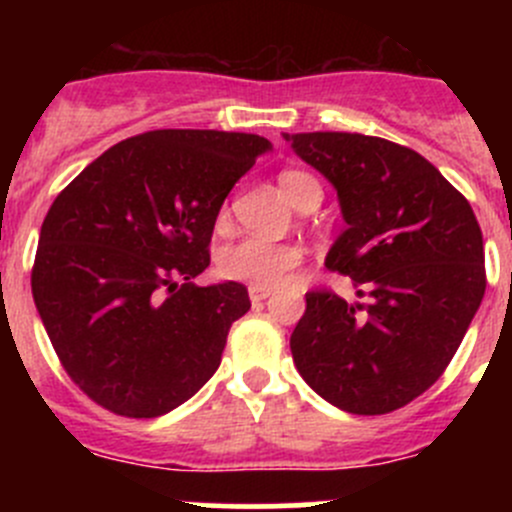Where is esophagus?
<instances>
[{
  "instance_id": "esophagus-1",
  "label": "esophagus",
  "mask_w": 512,
  "mask_h": 512,
  "mask_svg": "<svg viewBox=\"0 0 512 512\" xmlns=\"http://www.w3.org/2000/svg\"><path fill=\"white\" fill-rule=\"evenodd\" d=\"M272 294V289H265V287H250V299L252 304H260L262 299H267Z\"/></svg>"
}]
</instances>
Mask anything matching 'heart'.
<instances>
[{
    "label": "heart",
    "instance_id": "b5f03b06",
    "mask_svg": "<svg viewBox=\"0 0 512 512\" xmlns=\"http://www.w3.org/2000/svg\"><path fill=\"white\" fill-rule=\"evenodd\" d=\"M280 188L294 208H299L312 195L322 198L319 183L312 175L304 173V170H285V173H280ZM225 218L227 210L220 213V223ZM299 262H302V247L299 245H292V242H270L262 240V237H242V240L225 245L220 250L218 272L225 280L272 289L280 285V282H285V277Z\"/></svg>",
    "mask_w": 512,
    "mask_h": 512
}]
</instances>
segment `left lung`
<instances>
[{
    "mask_svg": "<svg viewBox=\"0 0 512 512\" xmlns=\"http://www.w3.org/2000/svg\"><path fill=\"white\" fill-rule=\"evenodd\" d=\"M294 153L337 188L347 230L324 265L366 302L307 292L289 349L337 409L379 416L411 404L451 364L485 292L471 203L411 148L361 133H294Z\"/></svg>",
    "mask_w": 512,
    "mask_h": 512,
    "instance_id": "obj_1",
    "label": "left lung"
}]
</instances>
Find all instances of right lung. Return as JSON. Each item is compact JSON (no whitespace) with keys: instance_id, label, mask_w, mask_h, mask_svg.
<instances>
[{"instance_id":"obj_1","label":"right lung","mask_w":512,"mask_h":512,"mask_svg":"<svg viewBox=\"0 0 512 512\" xmlns=\"http://www.w3.org/2000/svg\"><path fill=\"white\" fill-rule=\"evenodd\" d=\"M272 143L255 133L163 128L86 165L41 225L32 294L56 356L103 409L156 418L220 366L240 282L198 287L232 185Z\"/></svg>"}]
</instances>
